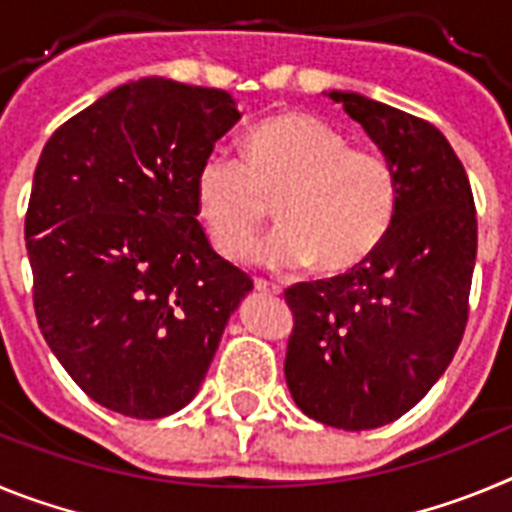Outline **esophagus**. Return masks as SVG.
Returning <instances> with one entry per match:
<instances>
[{
  "label": "esophagus",
  "instance_id": "obj_1",
  "mask_svg": "<svg viewBox=\"0 0 512 512\" xmlns=\"http://www.w3.org/2000/svg\"><path fill=\"white\" fill-rule=\"evenodd\" d=\"M253 287L259 289L261 295H279L282 289H279V284L269 282V279H253Z\"/></svg>",
  "mask_w": 512,
  "mask_h": 512
}]
</instances>
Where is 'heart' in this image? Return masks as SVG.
<instances>
[{
  "label": "heart",
  "mask_w": 512,
  "mask_h": 512,
  "mask_svg": "<svg viewBox=\"0 0 512 512\" xmlns=\"http://www.w3.org/2000/svg\"><path fill=\"white\" fill-rule=\"evenodd\" d=\"M278 202L283 228L243 249ZM194 205L212 246L271 269L318 264L343 274L372 259L400 207V179L377 148L348 146L307 112H282L248 130L243 158L212 148L194 174Z\"/></svg>",
  "instance_id": "b5f03b06"
}]
</instances>
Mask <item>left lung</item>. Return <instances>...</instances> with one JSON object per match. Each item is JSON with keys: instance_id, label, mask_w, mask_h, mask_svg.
Returning a JSON list of instances; mask_svg holds the SVG:
<instances>
[{"instance_id": "1", "label": "left lung", "mask_w": 512, "mask_h": 512, "mask_svg": "<svg viewBox=\"0 0 512 512\" xmlns=\"http://www.w3.org/2000/svg\"><path fill=\"white\" fill-rule=\"evenodd\" d=\"M343 104L400 179V207L372 259L284 292L295 328L284 377L297 408L343 431L415 408L459 348L469 315L477 215L449 140L420 117L356 92Z\"/></svg>"}]
</instances>
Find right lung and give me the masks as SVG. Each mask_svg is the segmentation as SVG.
Masks as SVG:
<instances>
[{
    "mask_svg": "<svg viewBox=\"0 0 512 512\" xmlns=\"http://www.w3.org/2000/svg\"><path fill=\"white\" fill-rule=\"evenodd\" d=\"M241 120L223 89L128 81L63 122L25 217L45 343L81 390L130 418L200 392L251 279L197 223L194 174Z\"/></svg>",
    "mask_w": 512,
    "mask_h": 512,
    "instance_id": "1",
    "label": "right lung"
}]
</instances>
